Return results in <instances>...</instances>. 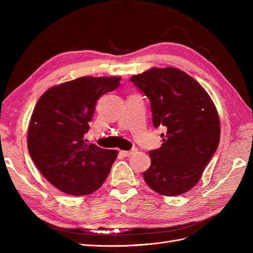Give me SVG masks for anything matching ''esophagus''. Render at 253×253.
<instances>
[{
	"mask_svg": "<svg viewBox=\"0 0 253 253\" xmlns=\"http://www.w3.org/2000/svg\"><path fill=\"white\" fill-rule=\"evenodd\" d=\"M136 152H137V149H132L131 151H120V154L126 156V157H129L131 155L135 154Z\"/></svg>",
	"mask_w": 253,
	"mask_h": 253,
	"instance_id": "34e87169",
	"label": "esophagus"
}]
</instances>
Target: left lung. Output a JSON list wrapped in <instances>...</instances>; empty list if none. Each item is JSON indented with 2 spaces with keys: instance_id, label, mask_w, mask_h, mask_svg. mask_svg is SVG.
<instances>
[{
  "instance_id": "left-lung-1",
  "label": "left lung",
  "mask_w": 253,
  "mask_h": 253,
  "mask_svg": "<svg viewBox=\"0 0 253 253\" xmlns=\"http://www.w3.org/2000/svg\"><path fill=\"white\" fill-rule=\"evenodd\" d=\"M131 81L150 99L154 126L167 127L162 147L149 152L144 181L165 196L183 194L200 180L218 147L215 105L200 83L175 67H152Z\"/></svg>"
}]
</instances>
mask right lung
Segmentation results:
<instances>
[{
    "label": "right lung",
    "mask_w": 253,
    "mask_h": 253,
    "mask_svg": "<svg viewBox=\"0 0 253 253\" xmlns=\"http://www.w3.org/2000/svg\"><path fill=\"white\" fill-rule=\"evenodd\" d=\"M121 77H80L48 88L38 100L27 133V147L38 170L63 193L80 196L102 186L118 151L88 144L96 103L116 89Z\"/></svg>",
    "instance_id": "add662e5"
}]
</instances>
